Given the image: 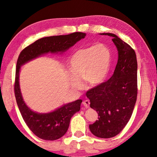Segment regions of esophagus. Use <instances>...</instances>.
<instances>
[{
  "mask_svg": "<svg viewBox=\"0 0 157 157\" xmlns=\"http://www.w3.org/2000/svg\"><path fill=\"white\" fill-rule=\"evenodd\" d=\"M82 104H83V105L86 108H89V105H90V102H89V100H85L83 101Z\"/></svg>",
  "mask_w": 157,
  "mask_h": 157,
  "instance_id": "1",
  "label": "esophagus"
}]
</instances>
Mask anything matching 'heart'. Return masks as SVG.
<instances>
[{"label": "heart", "instance_id": "1", "mask_svg": "<svg viewBox=\"0 0 157 157\" xmlns=\"http://www.w3.org/2000/svg\"><path fill=\"white\" fill-rule=\"evenodd\" d=\"M112 55L110 49L104 44H97L81 48L69 59L68 68L71 74L68 79L73 89L82 86L80 79L90 86H96L105 81L109 73Z\"/></svg>", "mask_w": 157, "mask_h": 157}]
</instances>
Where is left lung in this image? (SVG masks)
<instances>
[{"mask_svg":"<svg viewBox=\"0 0 157 157\" xmlns=\"http://www.w3.org/2000/svg\"><path fill=\"white\" fill-rule=\"evenodd\" d=\"M107 35L118 50V62L113 75L86 92L90 107L98 112V120L89 124L94 136L109 139L118 134L128 123L137 97V60L129 45L112 33Z\"/></svg>","mask_w":157,"mask_h":157,"instance_id":"1","label":"left lung"}]
</instances>
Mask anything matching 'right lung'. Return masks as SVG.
Here are the masks:
<instances>
[{
  "instance_id": "right-lung-1",
  "label": "right lung",
  "mask_w": 157,
  "mask_h": 157,
  "mask_svg": "<svg viewBox=\"0 0 157 157\" xmlns=\"http://www.w3.org/2000/svg\"><path fill=\"white\" fill-rule=\"evenodd\" d=\"M85 36L86 33H74L67 35L44 37L26 47L18 56L14 85L17 103L26 124L41 139L54 140L62 137L68 129L71 118L80 110L82 100L79 99L68 102L48 113H38L32 110L21 94L19 84L21 66L45 55H62Z\"/></svg>"
}]
</instances>
